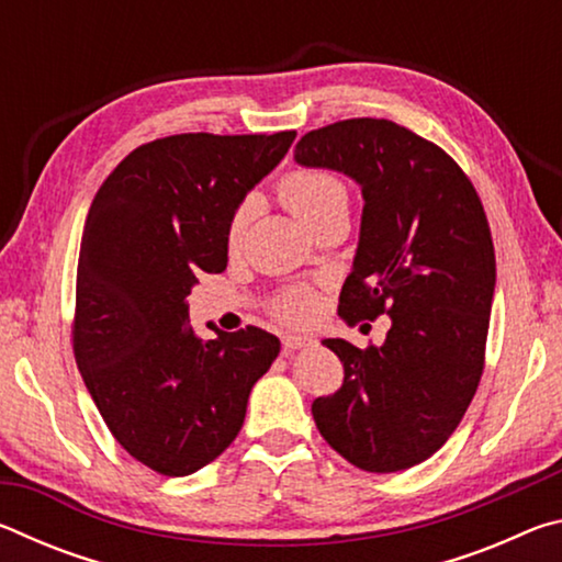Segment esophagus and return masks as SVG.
<instances>
[{
  "mask_svg": "<svg viewBox=\"0 0 562 562\" xmlns=\"http://www.w3.org/2000/svg\"><path fill=\"white\" fill-rule=\"evenodd\" d=\"M310 345H312V339L302 337V335H284L282 337L284 351H294V349H302V347H310Z\"/></svg>",
  "mask_w": 562,
  "mask_h": 562,
  "instance_id": "esophagus-1",
  "label": "esophagus"
}]
</instances>
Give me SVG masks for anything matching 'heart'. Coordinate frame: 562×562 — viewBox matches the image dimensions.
<instances>
[{"mask_svg":"<svg viewBox=\"0 0 562 562\" xmlns=\"http://www.w3.org/2000/svg\"><path fill=\"white\" fill-rule=\"evenodd\" d=\"M278 195L282 205L307 227L325 221L331 213L347 211L349 203L345 183H341L335 173L322 168H297L284 173L278 183ZM250 203L235 207L225 233V240L231 250H237V247L243 245L247 227H250ZM274 312H278V317L284 322H304L312 312H315V297L302 288L284 290L278 302H274Z\"/></svg>","mask_w":562,"mask_h":562,"instance_id":"b5f03b06","label":"heart"}]
</instances>
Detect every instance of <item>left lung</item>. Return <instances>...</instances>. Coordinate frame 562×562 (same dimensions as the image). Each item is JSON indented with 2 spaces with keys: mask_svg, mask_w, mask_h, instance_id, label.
<instances>
[{
  "mask_svg": "<svg viewBox=\"0 0 562 562\" xmlns=\"http://www.w3.org/2000/svg\"><path fill=\"white\" fill-rule=\"evenodd\" d=\"M294 160L339 170L364 195L339 317H392L382 347L325 339L345 384L315 398L312 416L357 469H412L449 441L481 382L496 288L486 211L443 148L386 119L304 133Z\"/></svg>",
  "mask_w": 562,
  "mask_h": 562,
  "instance_id": "left-lung-1",
  "label": "left lung"
}]
</instances>
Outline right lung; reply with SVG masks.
Here are the masks:
<instances>
[{"instance_id": "obj_1", "label": "right lung", "mask_w": 562, "mask_h": 562, "mask_svg": "<svg viewBox=\"0 0 562 562\" xmlns=\"http://www.w3.org/2000/svg\"><path fill=\"white\" fill-rule=\"evenodd\" d=\"M294 136L150 140L113 168L89 207L74 357L113 439L156 473L188 475L215 461L280 355V339L260 327L201 339L186 297L198 272L225 270L231 215Z\"/></svg>"}]
</instances>
